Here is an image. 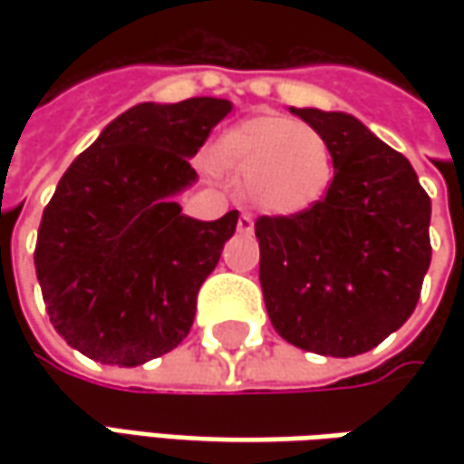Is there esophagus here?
<instances>
[{
	"mask_svg": "<svg viewBox=\"0 0 464 464\" xmlns=\"http://www.w3.org/2000/svg\"><path fill=\"white\" fill-rule=\"evenodd\" d=\"M253 227H256V224H253V217H250V214H242L240 219H237V232H242V235H250Z\"/></svg>",
	"mask_w": 464,
	"mask_h": 464,
	"instance_id": "1",
	"label": "esophagus"
}]
</instances>
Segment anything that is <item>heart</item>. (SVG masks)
<instances>
[{
    "instance_id": "obj_1",
    "label": "heart",
    "mask_w": 464,
    "mask_h": 464,
    "mask_svg": "<svg viewBox=\"0 0 464 464\" xmlns=\"http://www.w3.org/2000/svg\"><path fill=\"white\" fill-rule=\"evenodd\" d=\"M214 162L245 201L271 217L307 214L328 196L333 152L325 136L284 116H253L224 131Z\"/></svg>"
}]
</instances>
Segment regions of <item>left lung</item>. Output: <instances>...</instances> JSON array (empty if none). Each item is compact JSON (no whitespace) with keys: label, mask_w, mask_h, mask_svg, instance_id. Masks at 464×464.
Returning <instances> with one entry per match:
<instances>
[{"label":"left lung","mask_w":464,"mask_h":464,"mask_svg":"<svg viewBox=\"0 0 464 464\" xmlns=\"http://www.w3.org/2000/svg\"><path fill=\"white\" fill-rule=\"evenodd\" d=\"M333 152L328 196L299 217H260L271 325L320 356H359L413 314L431 263V198L411 162L341 111L289 108Z\"/></svg>","instance_id":"8db88e82"}]
</instances>
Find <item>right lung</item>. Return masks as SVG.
Returning a JSON list of instances; mask_svg holds the SVG:
<instances>
[{
  "mask_svg": "<svg viewBox=\"0 0 464 464\" xmlns=\"http://www.w3.org/2000/svg\"><path fill=\"white\" fill-rule=\"evenodd\" d=\"M232 113L222 98L139 102L69 165L48 201L35 274L56 333L100 364L139 366L178 346L237 211L201 222L175 196L190 157Z\"/></svg>",
  "mask_w": 464,
  "mask_h": 464,
  "instance_id": "obj_1",
  "label": "right lung"
}]
</instances>
